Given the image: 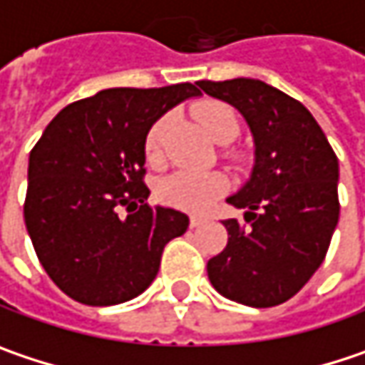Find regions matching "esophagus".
Listing matches in <instances>:
<instances>
[{
	"mask_svg": "<svg viewBox=\"0 0 365 365\" xmlns=\"http://www.w3.org/2000/svg\"><path fill=\"white\" fill-rule=\"evenodd\" d=\"M203 218H199V216H191V228H199L201 224H203Z\"/></svg>",
	"mask_w": 365,
	"mask_h": 365,
	"instance_id": "34e87169",
	"label": "esophagus"
}]
</instances>
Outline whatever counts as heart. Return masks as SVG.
<instances>
[{
	"mask_svg": "<svg viewBox=\"0 0 365 365\" xmlns=\"http://www.w3.org/2000/svg\"><path fill=\"white\" fill-rule=\"evenodd\" d=\"M199 118L214 141L235 139L239 133V118L226 103H203L199 108ZM170 116L158 118L145 135V158L151 164L162 162L164 139L168 133ZM226 191V178L218 172H174L158 185V197L176 210L201 214L207 212Z\"/></svg>",
	"mask_w": 365,
	"mask_h": 365,
	"instance_id": "1",
	"label": "heart"
}]
</instances>
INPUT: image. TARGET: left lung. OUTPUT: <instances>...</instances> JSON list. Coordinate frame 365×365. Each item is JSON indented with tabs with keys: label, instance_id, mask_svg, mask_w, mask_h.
<instances>
[{
	"label": "left lung",
	"instance_id": "left-lung-1",
	"mask_svg": "<svg viewBox=\"0 0 365 365\" xmlns=\"http://www.w3.org/2000/svg\"><path fill=\"white\" fill-rule=\"evenodd\" d=\"M197 85L241 112L255 145L249 180L226 199L245 222H222L228 243L207 262L210 282L249 307L280 305L324 262L341 210L339 160L309 110L264 81Z\"/></svg>",
	"mask_w": 365,
	"mask_h": 365
}]
</instances>
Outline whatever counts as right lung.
I'll list each match as a JSON object with an SVG mask.
<instances>
[{
    "instance_id": "obj_1",
    "label": "right lung",
    "mask_w": 365,
    "mask_h": 365,
    "mask_svg": "<svg viewBox=\"0 0 365 365\" xmlns=\"http://www.w3.org/2000/svg\"><path fill=\"white\" fill-rule=\"evenodd\" d=\"M199 95L191 83L106 89L66 106L43 130L29 158L24 222L41 266L68 297L116 305L141 295L166 243L185 235L187 214L147 203L145 135Z\"/></svg>"
}]
</instances>
